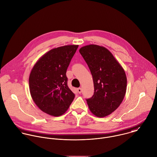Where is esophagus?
<instances>
[{
    "label": "esophagus",
    "mask_w": 157,
    "mask_h": 157,
    "mask_svg": "<svg viewBox=\"0 0 157 157\" xmlns=\"http://www.w3.org/2000/svg\"><path fill=\"white\" fill-rule=\"evenodd\" d=\"M77 90H78V93H79V94H81V93L82 92V89H81V87L78 88V89H77Z\"/></svg>",
    "instance_id": "1"
}]
</instances>
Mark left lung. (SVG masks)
<instances>
[{"label":"left lung","mask_w":157,"mask_h":157,"mask_svg":"<svg viewBox=\"0 0 157 157\" xmlns=\"http://www.w3.org/2000/svg\"><path fill=\"white\" fill-rule=\"evenodd\" d=\"M79 52L93 77L94 94L87 99L89 108L95 116L106 117L116 110L124 98L127 86L125 70L105 47L86 45Z\"/></svg>","instance_id":"obj_1"}]
</instances>
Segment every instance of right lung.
<instances>
[{"label":"right lung","instance_id":"obj_1","mask_svg":"<svg viewBox=\"0 0 157 157\" xmlns=\"http://www.w3.org/2000/svg\"><path fill=\"white\" fill-rule=\"evenodd\" d=\"M78 45L51 49L33 67L29 78L32 100L43 112L58 117L63 114L75 95L67 86L66 72Z\"/></svg>","mask_w":157,"mask_h":157}]
</instances>
